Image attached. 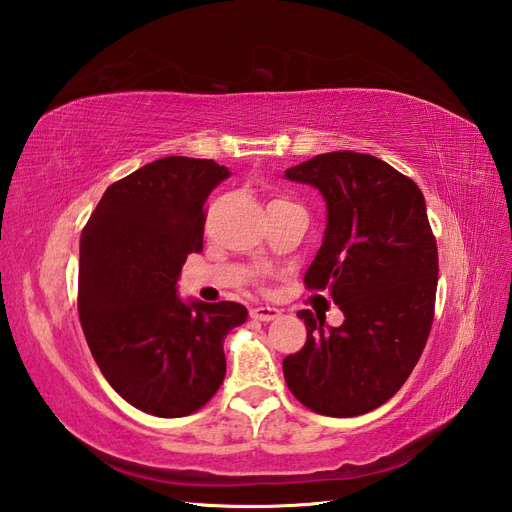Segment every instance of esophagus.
<instances>
[{
	"label": "esophagus",
	"instance_id": "obj_1",
	"mask_svg": "<svg viewBox=\"0 0 512 512\" xmlns=\"http://www.w3.org/2000/svg\"><path fill=\"white\" fill-rule=\"evenodd\" d=\"M281 315L279 309H274V306H255L251 309V317L259 319V321H272Z\"/></svg>",
	"mask_w": 512,
	"mask_h": 512
}]
</instances>
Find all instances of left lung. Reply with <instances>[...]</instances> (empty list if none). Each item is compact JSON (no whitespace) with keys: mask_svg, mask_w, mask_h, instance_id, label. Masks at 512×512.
Listing matches in <instances>:
<instances>
[{"mask_svg":"<svg viewBox=\"0 0 512 512\" xmlns=\"http://www.w3.org/2000/svg\"><path fill=\"white\" fill-rule=\"evenodd\" d=\"M285 178L326 201L324 242L304 283L330 289L345 315L332 328L298 313L306 343L283 360L285 382L317 414H367L405 384L431 332L440 268L425 197L384 160L349 150L289 167Z\"/></svg>","mask_w":512,"mask_h":512,"instance_id":"obj_1","label":"left lung"}]
</instances>
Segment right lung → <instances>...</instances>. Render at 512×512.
<instances>
[{"mask_svg": "<svg viewBox=\"0 0 512 512\" xmlns=\"http://www.w3.org/2000/svg\"><path fill=\"white\" fill-rule=\"evenodd\" d=\"M206 158L167 156L111 184L81 233L79 319L111 388L137 410L182 418L221 388L238 302H184L178 279L201 253L206 199L229 178Z\"/></svg>", "mask_w": 512, "mask_h": 512, "instance_id": "obj_1", "label": "right lung"}]
</instances>
